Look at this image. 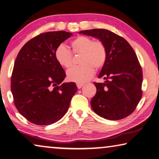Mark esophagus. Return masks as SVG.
Masks as SVG:
<instances>
[{
    "mask_svg": "<svg viewBox=\"0 0 159 159\" xmlns=\"http://www.w3.org/2000/svg\"><path fill=\"white\" fill-rule=\"evenodd\" d=\"M83 85H84L83 83H77V87L78 89H81Z\"/></svg>",
    "mask_w": 159,
    "mask_h": 159,
    "instance_id": "obj_1",
    "label": "esophagus"
}]
</instances>
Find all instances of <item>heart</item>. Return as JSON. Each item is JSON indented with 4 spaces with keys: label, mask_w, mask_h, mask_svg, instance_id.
Segmentation results:
<instances>
[{
    "label": "heart",
    "mask_w": 159,
    "mask_h": 159,
    "mask_svg": "<svg viewBox=\"0 0 159 159\" xmlns=\"http://www.w3.org/2000/svg\"><path fill=\"white\" fill-rule=\"evenodd\" d=\"M72 52L75 55H81L80 62L82 65L73 67L67 72V79L81 83L89 80L95 72L104 66L107 61L108 51L106 44L101 40H93L86 36H78L70 42ZM57 62L64 68H69L73 65L74 57L64 45L58 46L55 51Z\"/></svg>",
    "instance_id": "b5f03b06"
}]
</instances>
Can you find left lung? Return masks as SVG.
Wrapping results in <instances>:
<instances>
[{
    "instance_id": "1",
    "label": "left lung",
    "mask_w": 159,
    "mask_h": 159,
    "mask_svg": "<svg viewBox=\"0 0 159 159\" xmlns=\"http://www.w3.org/2000/svg\"><path fill=\"white\" fill-rule=\"evenodd\" d=\"M80 33L102 41L108 51L107 61L98 75L106 82H93L97 93L91 100L92 109L111 120L126 118L135 110L142 96V70L134 49L122 36L104 29Z\"/></svg>"
}]
</instances>
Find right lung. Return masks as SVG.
Here are the masks:
<instances>
[{"mask_svg": "<svg viewBox=\"0 0 159 159\" xmlns=\"http://www.w3.org/2000/svg\"><path fill=\"white\" fill-rule=\"evenodd\" d=\"M72 36L58 31L41 33L20 49L11 76V92L19 113L34 124L48 125L68 110L77 87L62 83L66 75L55 58L61 43Z\"/></svg>", "mask_w": 159, "mask_h": 159, "instance_id": "add662e5", "label": "right lung"}]
</instances>
